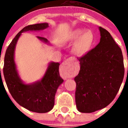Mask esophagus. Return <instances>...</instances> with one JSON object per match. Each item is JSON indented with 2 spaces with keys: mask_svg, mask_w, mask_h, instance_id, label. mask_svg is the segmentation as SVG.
I'll return each mask as SVG.
<instances>
[{
  "mask_svg": "<svg viewBox=\"0 0 128 128\" xmlns=\"http://www.w3.org/2000/svg\"><path fill=\"white\" fill-rule=\"evenodd\" d=\"M73 70V67L72 66V59L69 58L62 64L61 70L64 71L65 74L69 75L71 73Z\"/></svg>",
  "mask_w": 128,
  "mask_h": 128,
  "instance_id": "34e87169",
  "label": "esophagus"
}]
</instances>
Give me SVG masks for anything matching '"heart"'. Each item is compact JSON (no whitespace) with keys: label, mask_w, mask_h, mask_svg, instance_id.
Segmentation results:
<instances>
[{"label":"heart","mask_w":128,"mask_h":128,"mask_svg":"<svg viewBox=\"0 0 128 128\" xmlns=\"http://www.w3.org/2000/svg\"><path fill=\"white\" fill-rule=\"evenodd\" d=\"M84 31L82 28L74 30L66 40L68 42H73L76 40L74 44L72 51L77 55H82L87 52L93 42V33L89 30Z\"/></svg>","instance_id":"obj_1"}]
</instances>
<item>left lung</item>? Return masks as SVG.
<instances>
[{
  "mask_svg": "<svg viewBox=\"0 0 128 128\" xmlns=\"http://www.w3.org/2000/svg\"><path fill=\"white\" fill-rule=\"evenodd\" d=\"M99 30L100 42L78 59L80 69L74 78L76 103L82 113L108 106L119 91L124 75L121 48L106 30L100 26Z\"/></svg>",
  "mask_w": 128,
  "mask_h": 128,
  "instance_id": "1",
  "label": "left lung"
}]
</instances>
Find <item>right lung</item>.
<instances>
[{
    "mask_svg": "<svg viewBox=\"0 0 128 128\" xmlns=\"http://www.w3.org/2000/svg\"><path fill=\"white\" fill-rule=\"evenodd\" d=\"M48 24H37L28 25L23 28L12 41L6 50L3 68L6 84L14 100L20 106L31 112L46 113L52 109L54 96L59 86L64 80L60 77L58 62H50L44 76L41 80L31 84H25L19 77L14 60L15 46L21 33L28 31H39L46 29ZM37 38L48 43L46 38Z\"/></svg>",
    "mask_w": 128,
    "mask_h": 128,
    "instance_id": "right-lung-1",
    "label": "right lung"
}]
</instances>
